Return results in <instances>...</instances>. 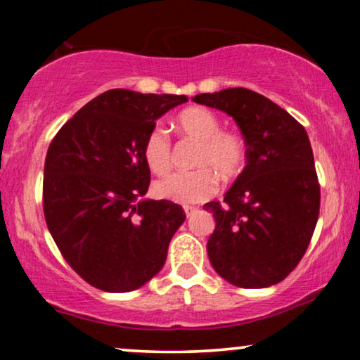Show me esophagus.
<instances>
[{
	"instance_id": "esophagus-1",
	"label": "esophagus",
	"mask_w": 360,
	"mask_h": 360,
	"mask_svg": "<svg viewBox=\"0 0 360 360\" xmlns=\"http://www.w3.org/2000/svg\"><path fill=\"white\" fill-rule=\"evenodd\" d=\"M196 212H198V208H194V206H184V213H186V217H188V218Z\"/></svg>"
}]
</instances>
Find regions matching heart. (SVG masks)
<instances>
[{
    "label": "heart",
    "instance_id": "heart-1",
    "mask_svg": "<svg viewBox=\"0 0 360 360\" xmlns=\"http://www.w3.org/2000/svg\"><path fill=\"white\" fill-rule=\"evenodd\" d=\"M177 125L188 137L200 142L194 157V166L200 167L188 172H172L155 181L154 194L174 203H200L217 191L215 172L221 179L240 174L245 166V143L238 135L220 131V120L206 108L184 110L177 117ZM142 154L147 167L155 174H164L171 167V140L162 127L157 125L148 131Z\"/></svg>",
    "mask_w": 360,
    "mask_h": 360
}]
</instances>
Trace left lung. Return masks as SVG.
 Listing matches in <instances>:
<instances>
[{"mask_svg":"<svg viewBox=\"0 0 360 360\" xmlns=\"http://www.w3.org/2000/svg\"><path fill=\"white\" fill-rule=\"evenodd\" d=\"M194 103L232 117L247 146V166L223 203L210 201L213 269L238 288H269L298 266L315 232L320 184L307 130L269 98L245 88L203 93Z\"/></svg>","mask_w":360,"mask_h":360,"instance_id":"left-lung-1","label":"left lung"}]
</instances>
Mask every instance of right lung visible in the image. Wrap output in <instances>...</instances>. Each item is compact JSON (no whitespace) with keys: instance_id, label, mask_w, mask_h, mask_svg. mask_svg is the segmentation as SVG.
Listing matches in <instances>:
<instances>
[{"instance_id":"add662e5","label":"right lung","mask_w":360,"mask_h":360,"mask_svg":"<svg viewBox=\"0 0 360 360\" xmlns=\"http://www.w3.org/2000/svg\"><path fill=\"white\" fill-rule=\"evenodd\" d=\"M177 94L110 89L57 131L45 157L44 214L60 254L91 286L128 292L162 269L186 214L147 200L143 142Z\"/></svg>"}]
</instances>
